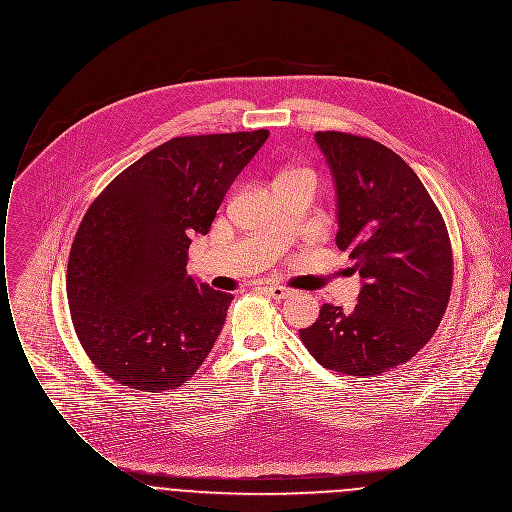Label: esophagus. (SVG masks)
<instances>
[{"instance_id":"esophagus-1","label":"esophagus","mask_w":512,"mask_h":512,"mask_svg":"<svg viewBox=\"0 0 512 512\" xmlns=\"http://www.w3.org/2000/svg\"><path fill=\"white\" fill-rule=\"evenodd\" d=\"M264 292H266L270 298H274V300H284V298L290 296V290L284 288V286H266Z\"/></svg>"}]
</instances>
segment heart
<instances>
[{"label": "heart", "mask_w": 512, "mask_h": 512, "mask_svg": "<svg viewBox=\"0 0 512 512\" xmlns=\"http://www.w3.org/2000/svg\"><path fill=\"white\" fill-rule=\"evenodd\" d=\"M292 176H308V178H312V174L308 171H288L284 172V174H280V180H282V178H292Z\"/></svg>", "instance_id": "heart-1"}]
</instances>
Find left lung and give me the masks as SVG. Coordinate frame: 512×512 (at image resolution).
<instances>
[{
  "label": "left lung",
  "instance_id": "1",
  "mask_svg": "<svg viewBox=\"0 0 512 512\" xmlns=\"http://www.w3.org/2000/svg\"><path fill=\"white\" fill-rule=\"evenodd\" d=\"M336 184L338 248L355 260L353 312L324 304L300 340L332 371L373 377L407 363L439 328L453 286L445 220L413 169L381 143L316 133Z\"/></svg>",
  "mask_w": 512,
  "mask_h": 512
}]
</instances>
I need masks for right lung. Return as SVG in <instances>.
I'll return each instance as SVG.
<instances>
[{"label":"right lung","mask_w":512,"mask_h":512,"mask_svg":"<svg viewBox=\"0 0 512 512\" xmlns=\"http://www.w3.org/2000/svg\"><path fill=\"white\" fill-rule=\"evenodd\" d=\"M268 131L174 137L115 176L85 212L67 264L75 334L99 371L159 393L186 383L218 338L232 294L186 274L226 190Z\"/></svg>","instance_id":"add662e5"}]
</instances>
